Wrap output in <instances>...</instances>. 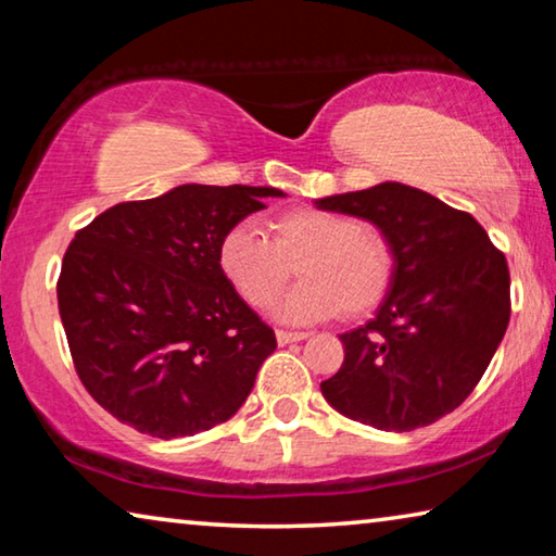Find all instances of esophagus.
<instances>
[{
  "mask_svg": "<svg viewBox=\"0 0 556 556\" xmlns=\"http://www.w3.org/2000/svg\"><path fill=\"white\" fill-rule=\"evenodd\" d=\"M308 333L304 331H277V343L279 345H289V343H299V341H306Z\"/></svg>",
  "mask_w": 556,
  "mask_h": 556,
  "instance_id": "obj_1",
  "label": "esophagus"
}]
</instances>
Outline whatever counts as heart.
<instances>
[{
	"instance_id": "b5f03b06",
	"label": "heart",
	"mask_w": 556,
	"mask_h": 556,
	"mask_svg": "<svg viewBox=\"0 0 556 556\" xmlns=\"http://www.w3.org/2000/svg\"><path fill=\"white\" fill-rule=\"evenodd\" d=\"M269 240L252 223H238L223 235L218 262L225 279L248 304L265 308L294 277L304 281L277 304L289 324H312L338 312H372L390 291L394 257L382 235L343 213L301 208L271 220Z\"/></svg>"
}]
</instances>
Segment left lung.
I'll list each match as a JSON object with an SVG mask.
<instances>
[{"label":"left lung","instance_id":"obj_1","mask_svg":"<svg viewBox=\"0 0 556 556\" xmlns=\"http://www.w3.org/2000/svg\"><path fill=\"white\" fill-rule=\"evenodd\" d=\"M316 208L372 223L394 257L390 291L341 333L345 361L321 392L348 419L412 431L454 412L510 321V271L470 213L397 181L326 195Z\"/></svg>","mask_w":556,"mask_h":556}]
</instances>
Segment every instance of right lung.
I'll return each instance as SVG.
<instances>
[{
  "mask_svg": "<svg viewBox=\"0 0 556 556\" xmlns=\"http://www.w3.org/2000/svg\"><path fill=\"white\" fill-rule=\"evenodd\" d=\"M271 186L184 184L117 203L75 232L59 312L80 382L122 425L156 439L228 421L275 353V331L225 279L223 235Z\"/></svg>",
  "mask_w": 556,
  "mask_h": 556,
  "instance_id": "1",
  "label": "right lung"
}]
</instances>
